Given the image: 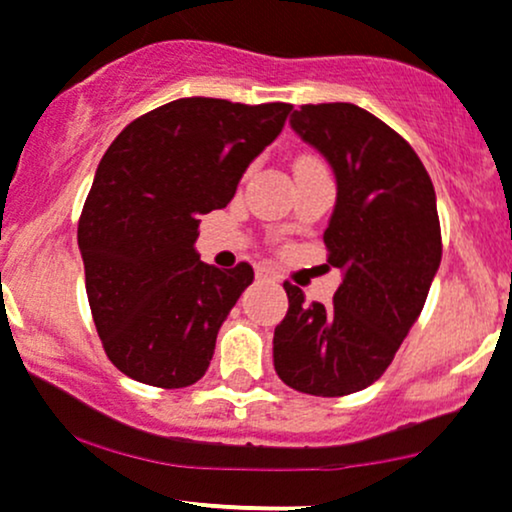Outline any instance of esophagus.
<instances>
[{
    "instance_id": "1",
    "label": "esophagus",
    "mask_w": 512,
    "mask_h": 512,
    "mask_svg": "<svg viewBox=\"0 0 512 512\" xmlns=\"http://www.w3.org/2000/svg\"><path fill=\"white\" fill-rule=\"evenodd\" d=\"M257 277L267 279V282H277V274H274L272 270H265V267H260V270H257Z\"/></svg>"
}]
</instances>
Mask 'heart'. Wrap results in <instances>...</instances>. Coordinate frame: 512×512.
I'll return each mask as SVG.
<instances>
[{
    "instance_id": "heart-1",
    "label": "heart",
    "mask_w": 512,
    "mask_h": 512,
    "mask_svg": "<svg viewBox=\"0 0 512 512\" xmlns=\"http://www.w3.org/2000/svg\"><path fill=\"white\" fill-rule=\"evenodd\" d=\"M301 161H311V159H301ZM301 161H299V164H301Z\"/></svg>"
}]
</instances>
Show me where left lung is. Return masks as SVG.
Listing matches in <instances>:
<instances>
[{"label":"left lung","mask_w":512,"mask_h":512,"mask_svg":"<svg viewBox=\"0 0 512 512\" xmlns=\"http://www.w3.org/2000/svg\"><path fill=\"white\" fill-rule=\"evenodd\" d=\"M289 122L336 174L324 242L343 282L331 306L284 284L274 370L306 395H351L385 373L422 314L441 262L437 196L410 144L363 107L301 105Z\"/></svg>","instance_id":"1"}]
</instances>
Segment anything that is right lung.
Returning <instances> with one entry per match:
<instances>
[{"mask_svg": "<svg viewBox=\"0 0 512 512\" xmlns=\"http://www.w3.org/2000/svg\"><path fill=\"white\" fill-rule=\"evenodd\" d=\"M289 112L287 102L181 98L129 122L100 159L78 247L102 348L127 378L174 390L206 375L255 272L201 262L198 218L228 206Z\"/></svg>", "mask_w": 512, "mask_h": 512, "instance_id": "1", "label": "right lung"}]
</instances>
